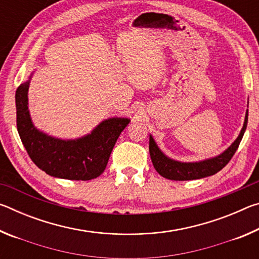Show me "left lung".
<instances>
[{"instance_id": "left-lung-1", "label": "left lung", "mask_w": 259, "mask_h": 259, "mask_svg": "<svg viewBox=\"0 0 259 259\" xmlns=\"http://www.w3.org/2000/svg\"><path fill=\"white\" fill-rule=\"evenodd\" d=\"M248 123V109L245 112L244 123L242 129L232 145L219 154L210 159H205L198 162H181L170 159L162 152L156 145L155 140L150 135V155L153 165L162 177L171 179V181H192V179H200L217 174L229 163L232 156L238 150L241 139H242L244 131L247 129Z\"/></svg>"}]
</instances>
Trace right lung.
Listing matches in <instances>:
<instances>
[{"label":"right lung","mask_w":259,"mask_h":259,"mask_svg":"<svg viewBox=\"0 0 259 259\" xmlns=\"http://www.w3.org/2000/svg\"><path fill=\"white\" fill-rule=\"evenodd\" d=\"M28 81L16 91L17 129L32 161L46 174L69 181H90L104 172L128 117H109L83 137L60 139L47 135L33 124L28 109Z\"/></svg>","instance_id":"1"}]
</instances>
